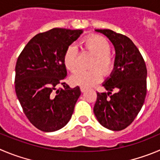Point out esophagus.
<instances>
[{
    "label": "esophagus",
    "mask_w": 160,
    "mask_h": 160,
    "mask_svg": "<svg viewBox=\"0 0 160 160\" xmlns=\"http://www.w3.org/2000/svg\"><path fill=\"white\" fill-rule=\"evenodd\" d=\"M86 90H87V88H85L83 87H80V91H81V92H86Z\"/></svg>",
    "instance_id": "obj_1"
}]
</instances>
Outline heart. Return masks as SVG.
Segmentation results:
<instances>
[{
	"instance_id": "1",
	"label": "heart",
	"mask_w": 160,
	"mask_h": 160,
	"mask_svg": "<svg viewBox=\"0 0 160 160\" xmlns=\"http://www.w3.org/2000/svg\"><path fill=\"white\" fill-rule=\"evenodd\" d=\"M83 48L94 55L88 71L77 70L70 77L72 84L78 85L83 88H90L96 84L102 79V73L104 75H109L114 68V57L110 54L111 46L109 42L102 36L92 35L84 38L82 41ZM77 46L71 45L66 49L64 53L63 61L65 66L69 71L73 72L77 67ZM99 68L101 71L98 69Z\"/></svg>"
}]
</instances>
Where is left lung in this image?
<instances>
[{"mask_svg": "<svg viewBox=\"0 0 160 160\" xmlns=\"http://www.w3.org/2000/svg\"><path fill=\"white\" fill-rule=\"evenodd\" d=\"M109 38L115 49V64L97 92L94 114L103 127L120 131L129 126L142 108L147 94V68L137 46L125 35L109 29H96ZM116 92L114 94L111 92Z\"/></svg>", "mask_w": 160, "mask_h": 160, "instance_id": "1", "label": "left lung"}]
</instances>
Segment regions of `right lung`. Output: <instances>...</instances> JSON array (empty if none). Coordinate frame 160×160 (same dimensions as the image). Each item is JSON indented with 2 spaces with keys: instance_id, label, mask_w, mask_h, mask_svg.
Instances as JSON below:
<instances>
[{
  "instance_id": "add662e5",
  "label": "right lung",
  "mask_w": 160,
  "mask_h": 160,
  "mask_svg": "<svg viewBox=\"0 0 160 160\" xmlns=\"http://www.w3.org/2000/svg\"><path fill=\"white\" fill-rule=\"evenodd\" d=\"M83 30L53 28L33 37L19 54L16 65L15 89L25 115L43 132H54L69 122L80 89L64 82L63 61L68 46ZM61 84L62 89H58Z\"/></svg>"
}]
</instances>
